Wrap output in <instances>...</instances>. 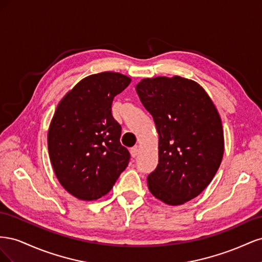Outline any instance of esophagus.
Wrapping results in <instances>:
<instances>
[{
	"label": "esophagus",
	"mask_w": 262,
	"mask_h": 262,
	"mask_svg": "<svg viewBox=\"0 0 262 262\" xmlns=\"http://www.w3.org/2000/svg\"><path fill=\"white\" fill-rule=\"evenodd\" d=\"M130 152H131L132 157H136V156H138V154H139V146H138V145L133 146V147L130 149Z\"/></svg>",
	"instance_id": "34e87169"
}]
</instances>
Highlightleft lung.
Instances as JSON below:
<instances>
[{"mask_svg": "<svg viewBox=\"0 0 262 262\" xmlns=\"http://www.w3.org/2000/svg\"><path fill=\"white\" fill-rule=\"evenodd\" d=\"M136 90L158 133V164L147 176L149 191L166 204H184L210 185L223 158L217 109L202 86L177 75L143 78Z\"/></svg>", "mask_w": 262, "mask_h": 262, "instance_id": "obj_1", "label": "left lung"}]
</instances>
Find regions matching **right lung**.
Instances as JSON below:
<instances>
[{"mask_svg":"<svg viewBox=\"0 0 262 262\" xmlns=\"http://www.w3.org/2000/svg\"><path fill=\"white\" fill-rule=\"evenodd\" d=\"M130 82L116 72L90 75L55 109L48 131L49 157L62 187L77 199L93 201L107 194L129 164L112 105Z\"/></svg>","mask_w":262,"mask_h":262,"instance_id":"right-lung-1","label":"right lung"}]
</instances>
